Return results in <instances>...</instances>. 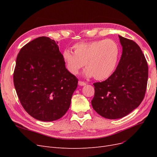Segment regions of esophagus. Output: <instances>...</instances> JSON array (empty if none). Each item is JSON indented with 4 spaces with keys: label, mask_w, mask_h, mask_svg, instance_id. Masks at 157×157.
<instances>
[{
    "label": "esophagus",
    "mask_w": 157,
    "mask_h": 157,
    "mask_svg": "<svg viewBox=\"0 0 157 157\" xmlns=\"http://www.w3.org/2000/svg\"><path fill=\"white\" fill-rule=\"evenodd\" d=\"M86 84V82L80 81H80H78V85H80V86H85Z\"/></svg>",
    "instance_id": "34e87169"
}]
</instances>
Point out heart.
Wrapping results in <instances>:
<instances>
[{
    "instance_id": "1",
    "label": "heart",
    "mask_w": 157,
    "mask_h": 157,
    "mask_svg": "<svg viewBox=\"0 0 157 157\" xmlns=\"http://www.w3.org/2000/svg\"><path fill=\"white\" fill-rule=\"evenodd\" d=\"M63 52V59L71 73L77 75L85 64L84 75L102 80L109 78L115 71L121 56L118 44L113 39L80 42Z\"/></svg>"
}]
</instances>
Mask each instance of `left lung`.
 <instances>
[{
  "instance_id": "left-lung-1",
  "label": "left lung",
  "mask_w": 157,
  "mask_h": 157,
  "mask_svg": "<svg viewBox=\"0 0 157 157\" xmlns=\"http://www.w3.org/2000/svg\"><path fill=\"white\" fill-rule=\"evenodd\" d=\"M122 53L116 70L105 81L95 82L93 109L99 115L117 119L138 107L145 97L148 65L140 47L118 35Z\"/></svg>"
}]
</instances>
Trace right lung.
<instances>
[{
    "label": "right lung",
    "mask_w": 157,
    "mask_h": 157,
    "mask_svg": "<svg viewBox=\"0 0 157 157\" xmlns=\"http://www.w3.org/2000/svg\"><path fill=\"white\" fill-rule=\"evenodd\" d=\"M58 42L40 36L17 56L13 84L26 112L41 121L62 117L70 107L78 79L66 69Z\"/></svg>",
    "instance_id": "right-lung-1"
}]
</instances>
